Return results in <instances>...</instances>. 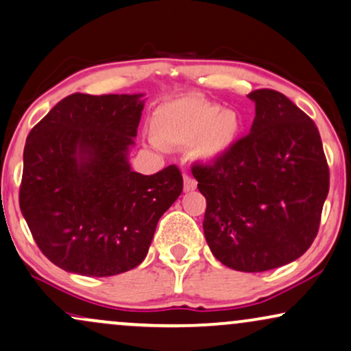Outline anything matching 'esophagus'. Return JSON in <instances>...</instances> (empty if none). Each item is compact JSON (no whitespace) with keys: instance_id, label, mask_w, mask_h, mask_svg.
Returning a JSON list of instances; mask_svg holds the SVG:
<instances>
[{"instance_id":"1","label":"esophagus","mask_w":351,"mask_h":351,"mask_svg":"<svg viewBox=\"0 0 351 351\" xmlns=\"http://www.w3.org/2000/svg\"><path fill=\"white\" fill-rule=\"evenodd\" d=\"M197 189V180L193 179L192 176L185 174L184 176V190L185 192H190V190H195Z\"/></svg>"}]
</instances>
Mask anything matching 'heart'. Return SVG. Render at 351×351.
<instances>
[{"label": "heart", "instance_id": "heart-1", "mask_svg": "<svg viewBox=\"0 0 351 351\" xmlns=\"http://www.w3.org/2000/svg\"><path fill=\"white\" fill-rule=\"evenodd\" d=\"M242 120L210 99L189 94L164 101L153 114L156 141L164 146H193L206 161L223 158L239 140Z\"/></svg>", "mask_w": 351, "mask_h": 351}]
</instances>
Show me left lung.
<instances>
[{
	"label": "left lung",
	"mask_w": 351,
	"mask_h": 351,
	"mask_svg": "<svg viewBox=\"0 0 351 351\" xmlns=\"http://www.w3.org/2000/svg\"><path fill=\"white\" fill-rule=\"evenodd\" d=\"M250 133L192 174L206 198L203 231L223 265L265 271L313 244L328 193V166L315 123L274 89L249 94Z\"/></svg>",
	"instance_id": "obj_1"
}]
</instances>
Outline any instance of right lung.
Here are the masks:
<instances>
[{
	"label": "right lung",
	"mask_w": 351,
	"mask_h": 351,
	"mask_svg": "<svg viewBox=\"0 0 351 351\" xmlns=\"http://www.w3.org/2000/svg\"><path fill=\"white\" fill-rule=\"evenodd\" d=\"M140 94L75 93L30 130L19 206L56 267L110 276L140 265L156 224L184 189L176 164L153 176L130 169Z\"/></svg>",
	"instance_id": "obj_1"
}]
</instances>
